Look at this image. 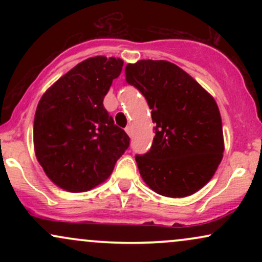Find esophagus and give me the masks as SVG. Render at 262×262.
<instances>
[{"mask_svg": "<svg viewBox=\"0 0 262 262\" xmlns=\"http://www.w3.org/2000/svg\"><path fill=\"white\" fill-rule=\"evenodd\" d=\"M125 132H127L129 137H132V135H133V127H132V125H128V127L125 128Z\"/></svg>", "mask_w": 262, "mask_h": 262, "instance_id": "obj_1", "label": "esophagus"}]
</instances>
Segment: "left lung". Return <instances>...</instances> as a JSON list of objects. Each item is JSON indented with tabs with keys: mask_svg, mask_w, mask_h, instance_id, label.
<instances>
[{
	"mask_svg": "<svg viewBox=\"0 0 262 262\" xmlns=\"http://www.w3.org/2000/svg\"><path fill=\"white\" fill-rule=\"evenodd\" d=\"M125 80L146 98L154 123L151 148L135 156L140 176L161 196H191L212 179L223 159L217 102L193 77L165 60L128 64Z\"/></svg>",
	"mask_w": 262,
	"mask_h": 262,
	"instance_id": "8db88e82",
	"label": "left lung"
}]
</instances>
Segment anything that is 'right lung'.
Segmentation results:
<instances>
[{
	"label": "right lung",
	"mask_w": 262,
	"mask_h": 262,
	"mask_svg": "<svg viewBox=\"0 0 262 262\" xmlns=\"http://www.w3.org/2000/svg\"><path fill=\"white\" fill-rule=\"evenodd\" d=\"M123 60H83L50 86L39 101L33 140L39 164L60 188L85 192L111 176L129 137L103 107Z\"/></svg>",
	"instance_id": "1"
}]
</instances>
